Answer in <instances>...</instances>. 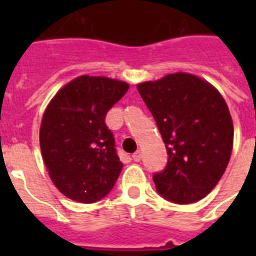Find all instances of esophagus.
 I'll return each mask as SVG.
<instances>
[{
	"mask_svg": "<svg viewBox=\"0 0 256 256\" xmlns=\"http://www.w3.org/2000/svg\"><path fill=\"white\" fill-rule=\"evenodd\" d=\"M132 158H133L134 162H140V160H141V152H140V150L134 152L133 155H132Z\"/></svg>",
	"mask_w": 256,
	"mask_h": 256,
	"instance_id": "obj_1",
	"label": "esophagus"
}]
</instances>
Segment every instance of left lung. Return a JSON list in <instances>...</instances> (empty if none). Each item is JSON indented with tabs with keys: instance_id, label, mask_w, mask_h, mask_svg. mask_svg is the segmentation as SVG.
<instances>
[{
	"instance_id": "obj_1",
	"label": "left lung",
	"mask_w": 256,
	"mask_h": 256,
	"mask_svg": "<svg viewBox=\"0 0 256 256\" xmlns=\"http://www.w3.org/2000/svg\"><path fill=\"white\" fill-rule=\"evenodd\" d=\"M166 145L156 190L177 204L206 198L224 176L233 148V122L220 92L194 75L177 72L137 84Z\"/></svg>"
}]
</instances>
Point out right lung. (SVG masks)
I'll use <instances>...</instances> for the list:
<instances>
[{
	"label": "right lung",
	"instance_id": "right-lung-1",
	"mask_svg": "<svg viewBox=\"0 0 256 256\" xmlns=\"http://www.w3.org/2000/svg\"><path fill=\"white\" fill-rule=\"evenodd\" d=\"M128 84L106 76H79L54 96L44 114L40 144L56 188L71 200L94 203L111 192L122 172L106 115Z\"/></svg>",
	"mask_w": 256,
	"mask_h": 256
}]
</instances>
